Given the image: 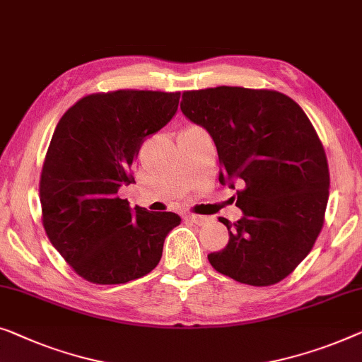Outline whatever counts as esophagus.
Masks as SVG:
<instances>
[{"label": "esophagus", "mask_w": 362, "mask_h": 362, "mask_svg": "<svg viewBox=\"0 0 362 362\" xmlns=\"http://www.w3.org/2000/svg\"><path fill=\"white\" fill-rule=\"evenodd\" d=\"M186 218H189L191 222H194L196 225H204V223H207L209 220H211V218L206 217V216H196V214H187Z\"/></svg>", "instance_id": "esophagus-1"}]
</instances>
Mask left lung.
<instances>
[{"label": "left lung", "mask_w": 362, "mask_h": 362, "mask_svg": "<svg viewBox=\"0 0 362 362\" xmlns=\"http://www.w3.org/2000/svg\"><path fill=\"white\" fill-rule=\"evenodd\" d=\"M181 111L211 135L243 217L228 245L207 256L212 268L250 286L284 279L310 253L323 227L327 155L302 107L286 94L240 86L182 93Z\"/></svg>", "instance_id": "1"}]
</instances>
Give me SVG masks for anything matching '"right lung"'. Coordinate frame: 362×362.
<instances>
[{
	"instance_id": "obj_1",
	"label": "right lung",
	"mask_w": 362,
	"mask_h": 362,
	"mask_svg": "<svg viewBox=\"0 0 362 362\" xmlns=\"http://www.w3.org/2000/svg\"><path fill=\"white\" fill-rule=\"evenodd\" d=\"M181 93L120 90L90 94L57 124L40 175L47 237L76 274L93 284H125L160 263L181 217L130 209L120 186L145 137L177 111Z\"/></svg>"
}]
</instances>
